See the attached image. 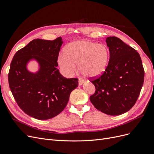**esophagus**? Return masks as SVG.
<instances>
[{
  "label": "esophagus",
  "mask_w": 154,
  "mask_h": 154,
  "mask_svg": "<svg viewBox=\"0 0 154 154\" xmlns=\"http://www.w3.org/2000/svg\"><path fill=\"white\" fill-rule=\"evenodd\" d=\"M83 82H84V80H83V79H82V78L79 79V80H78V84H79V85H82L83 83Z\"/></svg>",
  "instance_id": "1"
}]
</instances>
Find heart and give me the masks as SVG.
<instances>
[{"label":"heart","mask_w":154,"mask_h":154,"mask_svg":"<svg viewBox=\"0 0 154 154\" xmlns=\"http://www.w3.org/2000/svg\"><path fill=\"white\" fill-rule=\"evenodd\" d=\"M110 51L106 45L89 40H78L69 44L60 53L58 62L62 72L71 76L76 69L87 78L101 76L108 67Z\"/></svg>","instance_id":"heart-1"}]
</instances>
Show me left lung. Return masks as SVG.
<instances>
[{"mask_svg":"<svg viewBox=\"0 0 154 154\" xmlns=\"http://www.w3.org/2000/svg\"><path fill=\"white\" fill-rule=\"evenodd\" d=\"M110 60L106 71L91 82L96 88L90 100L106 114L127 112L136 103L142 88L144 71L139 54L116 36L107 37Z\"/></svg>","mask_w":154,"mask_h":154,"instance_id":"obj_1","label":"left lung"}]
</instances>
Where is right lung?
<instances>
[{
  "mask_svg": "<svg viewBox=\"0 0 154 154\" xmlns=\"http://www.w3.org/2000/svg\"><path fill=\"white\" fill-rule=\"evenodd\" d=\"M62 44V37L35 39L17 51L10 64L8 82L14 98L26 114L35 119H49L62 112L78 85L77 78H65L57 68ZM32 59L39 65L35 73L26 69Z\"/></svg>",
  "mask_w": 154,
  "mask_h": 154,
  "instance_id": "obj_1",
  "label": "right lung"
}]
</instances>
